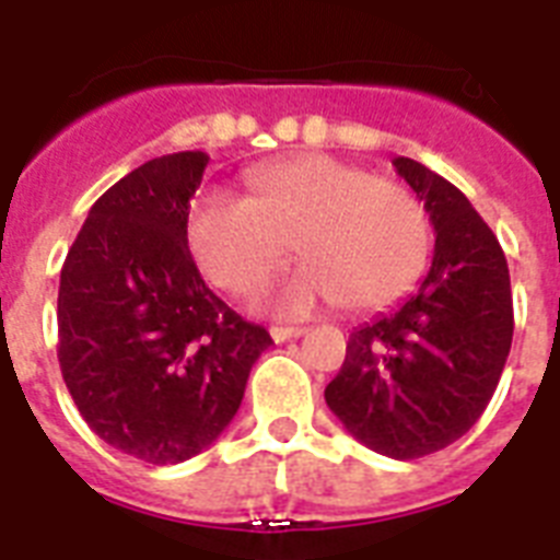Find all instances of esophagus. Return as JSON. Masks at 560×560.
I'll return each mask as SVG.
<instances>
[{
	"mask_svg": "<svg viewBox=\"0 0 560 560\" xmlns=\"http://www.w3.org/2000/svg\"><path fill=\"white\" fill-rule=\"evenodd\" d=\"M302 334H305V328H284V325H276V328H270V337L276 342L296 340V337H302Z\"/></svg>",
	"mask_w": 560,
	"mask_h": 560,
	"instance_id": "1",
	"label": "esophagus"
}]
</instances>
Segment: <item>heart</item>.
<instances>
[{"label":"heart","mask_w":560,"mask_h":560,"mask_svg":"<svg viewBox=\"0 0 560 560\" xmlns=\"http://www.w3.org/2000/svg\"><path fill=\"white\" fill-rule=\"evenodd\" d=\"M249 200L206 191L186 220L202 276L249 293L288 255L305 264L272 290L279 314L302 316L334 299L342 311H374L400 299L430 258V220L416 194L366 168L307 153L246 174Z\"/></svg>","instance_id":"obj_1"}]
</instances>
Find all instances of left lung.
I'll use <instances>...</instances> for the list:
<instances>
[{
    "instance_id": "8db88e82",
    "label": "left lung",
    "mask_w": 560,
    "mask_h": 560,
    "mask_svg": "<svg viewBox=\"0 0 560 560\" xmlns=\"http://www.w3.org/2000/svg\"><path fill=\"white\" fill-rule=\"evenodd\" d=\"M392 165L430 214L433 264L412 296L349 334L325 404L369 451L418 459L468 433L494 395L512 349V281L459 188L407 156Z\"/></svg>"
}]
</instances>
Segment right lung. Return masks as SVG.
<instances>
[{"label": "right lung", "mask_w": 560, "mask_h": 560, "mask_svg": "<svg viewBox=\"0 0 560 560\" xmlns=\"http://www.w3.org/2000/svg\"><path fill=\"white\" fill-rule=\"evenodd\" d=\"M209 156L144 162L101 194L60 270L57 360L90 430L148 465H177L235 418L272 346L206 288L186 220Z\"/></svg>", "instance_id": "1"}]
</instances>
